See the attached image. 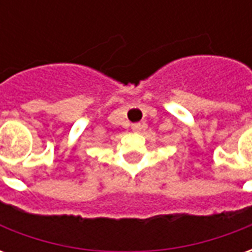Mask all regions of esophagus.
<instances>
[{"mask_svg":"<svg viewBox=\"0 0 252 252\" xmlns=\"http://www.w3.org/2000/svg\"><path fill=\"white\" fill-rule=\"evenodd\" d=\"M144 126H146V124H144V123H143V124L137 123V124H132V129H133L135 132H137V131H140V129H143Z\"/></svg>","mask_w":252,"mask_h":252,"instance_id":"1","label":"esophagus"}]
</instances>
